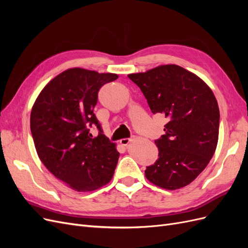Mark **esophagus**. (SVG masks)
I'll return each mask as SVG.
<instances>
[{"label": "esophagus", "mask_w": 248, "mask_h": 248, "mask_svg": "<svg viewBox=\"0 0 248 248\" xmlns=\"http://www.w3.org/2000/svg\"><path fill=\"white\" fill-rule=\"evenodd\" d=\"M131 141H132V139H122L121 140H120V145L123 147H126Z\"/></svg>", "instance_id": "1"}]
</instances>
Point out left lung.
<instances>
[{"instance_id":"left-lung-1","label":"left lung","mask_w":248,"mask_h":248,"mask_svg":"<svg viewBox=\"0 0 248 248\" xmlns=\"http://www.w3.org/2000/svg\"><path fill=\"white\" fill-rule=\"evenodd\" d=\"M153 114L168 119L166 133L155 140L158 159L145 170L150 182L175 190L191 183L215 152L219 108L204 81L177 65L129 74Z\"/></svg>"}]
</instances>
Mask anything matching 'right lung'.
Listing matches in <instances>:
<instances>
[{
	"label": "right lung",
	"instance_id": "1",
	"mask_svg": "<svg viewBox=\"0 0 248 248\" xmlns=\"http://www.w3.org/2000/svg\"><path fill=\"white\" fill-rule=\"evenodd\" d=\"M117 74L71 68L46 86L31 111V132L37 154L57 179L77 191L108 184L119 152L104 136L94 114L100 88ZM96 125L99 136L89 128Z\"/></svg>",
	"mask_w": 248,
	"mask_h": 248
}]
</instances>
